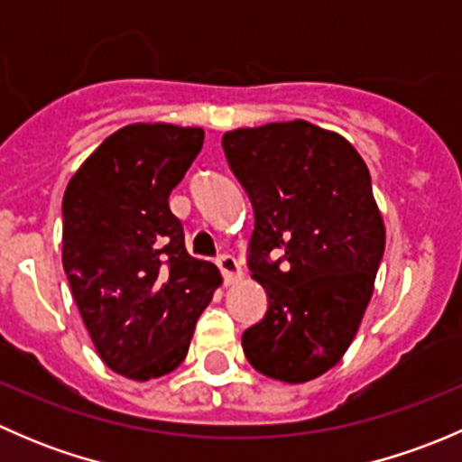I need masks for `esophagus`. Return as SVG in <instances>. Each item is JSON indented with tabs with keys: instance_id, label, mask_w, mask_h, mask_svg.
<instances>
[{
	"instance_id": "obj_1",
	"label": "esophagus",
	"mask_w": 462,
	"mask_h": 462,
	"mask_svg": "<svg viewBox=\"0 0 462 462\" xmlns=\"http://www.w3.org/2000/svg\"><path fill=\"white\" fill-rule=\"evenodd\" d=\"M217 265L227 283L236 282V279L241 277V265H239V261L232 257V254H221V257L217 259Z\"/></svg>"
}]
</instances>
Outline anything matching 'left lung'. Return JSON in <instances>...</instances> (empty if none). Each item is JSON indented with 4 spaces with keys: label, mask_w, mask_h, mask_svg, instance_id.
<instances>
[{
    "label": "left lung",
    "mask_w": 462,
    "mask_h": 462,
    "mask_svg": "<svg viewBox=\"0 0 462 462\" xmlns=\"http://www.w3.org/2000/svg\"><path fill=\"white\" fill-rule=\"evenodd\" d=\"M221 143L253 203L248 268L268 295L241 346L259 374L309 382L346 353L374 295L384 223L369 167L346 138L306 120L235 129Z\"/></svg>",
    "instance_id": "left-lung-1"
}]
</instances>
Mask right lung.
I'll list each match as a JSON object with an SVG mask.
<instances>
[{
    "label": "right lung",
    "mask_w": 462,
    "mask_h": 462,
    "mask_svg": "<svg viewBox=\"0 0 462 462\" xmlns=\"http://www.w3.org/2000/svg\"><path fill=\"white\" fill-rule=\"evenodd\" d=\"M203 129L129 125L102 141L62 199V263L97 356L129 380L171 374L221 283L189 257L170 194Z\"/></svg>",
    "instance_id": "obj_1"
}]
</instances>
